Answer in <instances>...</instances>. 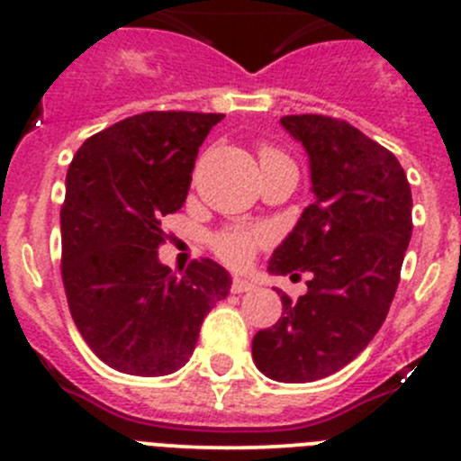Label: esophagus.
<instances>
[{
	"label": "esophagus",
	"instance_id": "obj_1",
	"mask_svg": "<svg viewBox=\"0 0 461 461\" xmlns=\"http://www.w3.org/2000/svg\"><path fill=\"white\" fill-rule=\"evenodd\" d=\"M254 290V283L249 278L243 276H234L231 278V292L234 294H243V292H252Z\"/></svg>",
	"mask_w": 461,
	"mask_h": 461
}]
</instances>
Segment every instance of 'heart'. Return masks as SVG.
Instances as JSON below:
<instances>
[{"instance_id": "obj_1", "label": "heart", "mask_w": 461, "mask_h": 461, "mask_svg": "<svg viewBox=\"0 0 461 461\" xmlns=\"http://www.w3.org/2000/svg\"><path fill=\"white\" fill-rule=\"evenodd\" d=\"M283 153L276 151L272 147L260 149V162L269 160V158H281ZM265 240L263 234H254V231L239 230V227H231V230L218 231L212 239L213 252L218 254L225 263L230 265H245L252 254L257 252V248Z\"/></svg>"}]
</instances>
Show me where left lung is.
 <instances>
[{"instance_id":"8db88e82","label":"left lung","mask_w":461,"mask_h":461,"mask_svg":"<svg viewBox=\"0 0 461 461\" xmlns=\"http://www.w3.org/2000/svg\"><path fill=\"white\" fill-rule=\"evenodd\" d=\"M303 144L314 203L269 258V274L310 272L308 294L281 296L283 317L258 330L252 357L265 376L305 384L350 364L379 332L412 234L411 185L397 158L343 120L285 115Z\"/></svg>"}]
</instances>
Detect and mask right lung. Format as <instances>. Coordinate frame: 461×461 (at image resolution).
I'll return each mask as SVG.
<instances>
[{"instance_id": "obj_1", "label": "right lung", "mask_w": 461, "mask_h": 461, "mask_svg": "<svg viewBox=\"0 0 461 461\" xmlns=\"http://www.w3.org/2000/svg\"><path fill=\"white\" fill-rule=\"evenodd\" d=\"M222 113L147 111L95 133L67 171L59 227L71 317L97 359L120 373L183 368L203 319L230 294L212 258L174 274L158 258L160 221L187 201L194 162Z\"/></svg>"}]
</instances>
